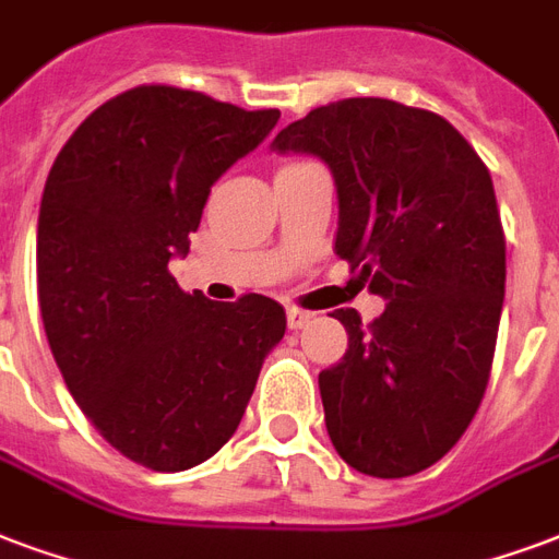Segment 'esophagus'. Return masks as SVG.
<instances>
[{
  "mask_svg": "<svg viewBox=\"0 0 559 559\" xmlns=\"http://www.w3.org/2000/svg\"><path fill=\"white\" fill-rule=\"evenodd\" d=\"M309 318H312V314L304 312V309H297V306L288 309V326H292V330H304V326L309 324Z\"/></svg>",
  "mask_w": 559,
  "mask_h": 559,
  "instance_id": "obj_1",
  "label": "esophagus"
}]
</instances>
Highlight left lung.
<instances>
[{"label": "left lung", "mask_w": 559, "mask_h": 559, "mask_svg": "<svg viewBox=\"0 0 559 559\" xmlns=\"http://www.w3.org/2000/svg\"><path fill=\"white\" fill-rule=\"evenodd\" d=\"M274 150L333 170L335 253L385 300L368 326L333 312L347 354L318 374L326 433L356 472H424L460 442L492 371L507 280L492 176L444 117L377 96L312 108Z\"/></svg>", "instance_id": "8db88e82"}]
</instances>
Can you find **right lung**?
I'll use <instances>...</instances> for the list:
<instances>
[{
	"instance_id": "add662e5",
	"label": "right lung",
	"mask_w": 559,
	"mask_h": 559,
	"mask_svg": "<svg viewBox=\"0 0 559 559\" xmlns=\"http://www.w3.org/2000/svg\"><path fill=\"white\" fill-rule=\"evenodd\" d=\"M280 120L200 91L141 85L99 105L46 176L37 300L73 401L105 442L153 472H185L238 430L264 356L285 335L262 295H185L212 185Z\"/></svg>"
}]
</instances>
